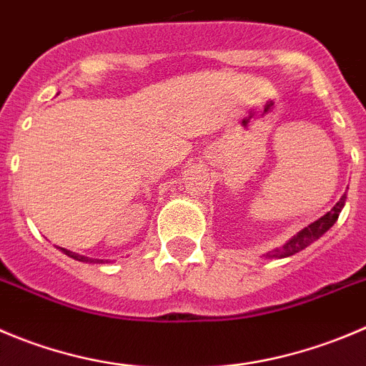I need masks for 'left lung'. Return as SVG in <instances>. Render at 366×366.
<instances>
[{
  "instance_id": "left-lung-1",
  "label": "left lung",
  "mask_w": 366,
  "mask_h": 366,
  "mask_svg": "<svg viewBox=\"0 0 366 366\" xmlns=\"http://www.w3.org/2000/svg\"><path fill=\"white\" fill-rule=\"evenodd\" d=\"M345 197L347 196H342V199L334 204L332 210L327 212V214L323 215V217H320L318 221L311 222L307 228H304L300 233H298V235H295L290 242H285L282 248H277L274 252H271L267 257H274V259L291 257V255H295V253L302 252L304 248H307V246L311 244V242H315L316 239L322 237L323 233H325L327 229H329L330 226L337 221V217H340V212H342L343 204H345Z\"/></svg>"
}]
</instances>
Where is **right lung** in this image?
Masks as SVG:
<instances>
[{"instance_id": "right-lung-1", "label": "right lung", "mask_w": 366, "mask_h": 366, "mask_svg": "<svg viewBox=\"0 0 366 366\" xmlns=\"http://www.w3.org/2000/svg\"><path fill=\"white\" fill-rule=\"evenodd\" d=\"M62 249V253H66V255L68 257H71V259H75V260H81V262H102V260H99V259H88V257H84V255H79V253H73V252H68V249H64V248H61Z\"/></svg>"}]
</instances>
